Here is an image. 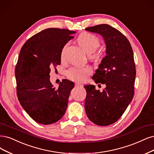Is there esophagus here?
Returning a JSON list of instances; mask_svg holds the SVG:
<instances>
[{"label": "esophagus", "instance_id": "esophagus-1", "mask_svg": "<svg viewBox=\"0 0 154 154\" xmlns=\"http://www.w3.org/2000/svg\"><path fill=\"white\" fill-rule=\"evenodd\" d=\"M75 85L76 86H82L83 85L81 83H79V82H76L75 83Z\"/></svg>", "mask_w": 154, "mask_h": 154}]
</instances>
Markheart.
I'll return each mask as SVG.
<instances>
[{
  "label": "heart",
  "instance_id": "b5f03b06",
  "mask_svg": "<svg viewBox=\"0 0 154 154\" xmlns=\"http://www.w3.org/2000/svg\"><path fill=\"white\" fill-rule=\"evenodd\" d=\"M78 43L80 45L83 50L90 54V56L93 59L98 60L100 58L99 53H94L99 47L100 41L96 36L88 32H83L79 35L77 38ZM68 44L63 46L62 50L61 57L63 58L65 50ZM92 72V69L89 67H72L67 71V77L74 81L80 82L85 79L87 76Z\"/></svg>",
  "mask_w": 154,
  "mask_h": 154
}]
</instances>
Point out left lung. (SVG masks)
I'll list each match as a JSON object with an SVG mask.
<instances>
[{"label": "left lung", "mask_w": 154, "mask_h": 154, "mask_svg": "<svg viewBox=\"0 0 154 154\" xmlns=\"http://www.w3.org/2000/svg\"><path fill=\"white\" fill-rule=\"evenodd\" d=\"M85 30L103 36L106 55L92 76L95 83L105 84L106 88L100 92L93 85H85V109L94 124L106 126L121 117L133 98L136 78L133 51L126 37L108 24Z\"/></svg>", "instance_id": "1"}]
</instances>
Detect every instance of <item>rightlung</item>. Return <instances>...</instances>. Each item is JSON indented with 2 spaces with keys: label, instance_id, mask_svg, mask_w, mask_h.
<instances>
[{
  "label": "right lung",
  "instance_id": "obj_1",
  "mask_svg": "<svg viewBox=\"0 0 154 154\" xmlns=\"http://www.w3.org/2000/svg\"><path fill=\"white\" fill-rule=\"evenodd\" d=\"M75 33L67 29H46L32 36L20 50L15 67L18 99L39 124H54L66 112L75 84L65 79L56 88L50 81V72L60 64L63 47Z\"/></svg>",
  "mask_w": 154,
  "mask_h": 154
}]
</instances>
